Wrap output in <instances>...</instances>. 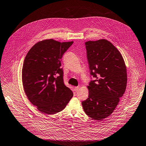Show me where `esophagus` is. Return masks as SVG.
Returning <instances> with one entry per match:
<instances>
[{"label": "esophagus", "instance_id": "esophagus-1", "mask_svg": "<svg viewBox=\"0 0 146 146\" xmlns=\"http://www.w3.org/2000/svg\"><path fill=\"white\" fill-rule=\"evenodd\" d=\"M74 89V91H75V92H78V89H79V87H78V86L75 87Z\"/></svg>", "mask_w": 146, "mask_h": 146}]
</instances>
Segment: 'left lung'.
<instances>
[{
	"label": "left lung",
	"mask_w": 146,
	"mask_h": 146,
	"mask_svg": "<svg viewBox=\"0 0 146 146\" xmlns=\"http://www.w3.org/2000/svg\"><path fill=\"white\" fill-rule=\"evenodd\" d=\"M90 73L89 98L83 101L86 114L102 120L114 111L123 96L127 84L126 68L119 51L108 40L85 42Z\"/></svg>",
	"instance_id": "1"
}]
</instances>
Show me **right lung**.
<instances>
[{
    "mask_svg": "<svg viewBox=\"0 0 146 146\" xmlns=\"http://www.w3.org/2000/svg\"><path fill=\"white\" fill-rule=\"evenodd\" d=\"M73 42L44 40L35 44L25 57L23 88L29 100L42 113L61 111L73 96L72 90L64 84L60 68L63 55Z\"/></svg>",
    "mask_w": 146,
    "mask_h": 146,
    "instance_id": "1",
    "label": "right lung"
}]
</instances>
